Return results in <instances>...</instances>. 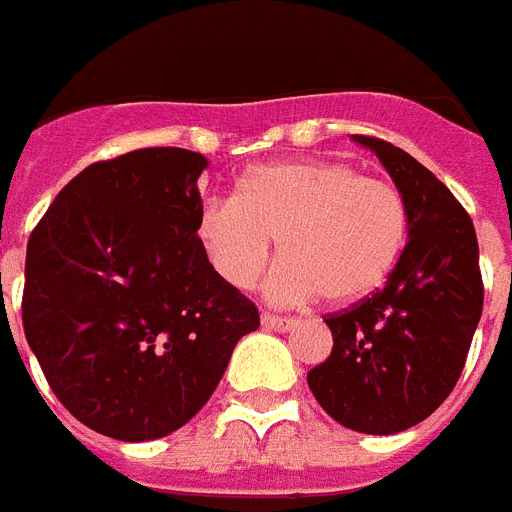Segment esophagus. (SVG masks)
Returning <instances> with one entry per match:
<instances>
[{
	"label": "esophagus",
	"instance_id": "1",
	"mask_svg": "<svg viewBox=\"0 0 512 512\" xmlns=\"http://www.w3.org/2000/svg\"><path fill=\"white\" fill-rule=\"evenodd\" d=\"M263 327L273 329V332H289V329L297 327V319H289V316H276V313H263Z\"/></svg>",
	"mask_w": 512,
	"mask_h": 512
}]
</instances>
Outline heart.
<instances>
[{"label": "heart", "instance_id": "obj_1", "mask_svg": "<svg viewBox=\"0 0 512 512\" xmlns=\"http://www.w3.org/2000/svg\"><path fill=\"white\" fill-rule=\"evenodd\" d=\"M199 233L236 289L255 287L276 239L284 265L271 295L342 305L388 281L409 239V209L396 185L353 164L292 159L249 170L233 199H209Z\"/></svg>", "mask_w": 512, "mask_h": 512}]
</instances>
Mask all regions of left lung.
<instances>
[{
    "instance_id": "8db88e82",
    "label": "left lung",
    "mask_w": 512,
    "mask_h": 512,
    "mask_svg": "<svg viewBox=\"0 0 512 512\" xmlns=\"http://www.w3.org/2000/svg\"><path fill=\"white\" fill-rule=\"evenodd\" d=\"M353 140L372 148L406 199L409 241L385 287L324 316L335 345L308 388L345 428L390 436L430 417L457 385L484 281L476 228L452 191L388 140Z\"/></svg>"
}]
</instances>
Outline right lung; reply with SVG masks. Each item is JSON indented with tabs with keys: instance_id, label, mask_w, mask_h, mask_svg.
Returning a JSON list of instances; mask_svg holds the SVG:
<instances>
[{
	"instance_id": "right-lung-1",
	"label": "right lung",
	"mask_w": 512,
	"mask_h": 512,
	"mask_svg": "<svg viewBox=\"0 0 512 512\" xmlns=\"http://www.w3.org/2000/svg\"><path fill=\"white\" fill-rule=\"evenodd\" d=\"M204 167L185 148L95 162L31 231L23 332L60 404L103 436L183 428L260 327L199 239Z\"/></svg>"
}]
</instances>
